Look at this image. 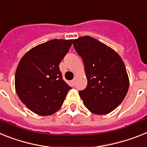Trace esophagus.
I'll return each instance as SVG.
<instances>
[{"instance_id":"1","label":"esophagus","mask_w":147,"mask_h":147,"mask_svg":"<svg viewBox=\"0 0 147 147\" xmlns=\"http://www.w3.org/2000/svg\"><path fill=\"white\" fill-rule=\"evenodd\" d=\"M71 83H72V84L74 86V84H75V79H73L72 81H71Z\"/></svg>"}]
</instances>
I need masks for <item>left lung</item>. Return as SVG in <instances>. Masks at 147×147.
I'll use <instances>...</instances> for the list:
<instances>
[{"instance_id": "obj_1", "label": "left lung", "mask_w": 147, "mask_h": 147, "mask_svg": "<svg viewBox=\"0 0 147 147\" xmlns=\"http://www.w3.org/2000/svg\"><path fill=\"white\" fill-rule=\"evenodd\" d=\"M73 45L82 58L87 78L86 89L79 91L84 106L94 114H108L121 104L128 92L129 81L123 60L92 37H80Z\"/></svg>"}]
</instances>
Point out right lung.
Listing matches in <instances>:
<instances>
[{
  "label": "right lung",
  "instance_id": "add662e5",
  "mask_svg": "<svg viewBox=\"0 0 147 147\" xmlns=\"http://www.w3.org/2000/svg\"><path fill=\"white\" fill-rule=\"evenodd\" d=\"M72 40L53 39L28 51L20 59L15 77V90L28 109L42 116L61 109L72 88L63 80L61 61Z\"/></svg>",
  "mask_w": 147,
  "mask_h": 147
}]
</instances>
